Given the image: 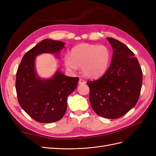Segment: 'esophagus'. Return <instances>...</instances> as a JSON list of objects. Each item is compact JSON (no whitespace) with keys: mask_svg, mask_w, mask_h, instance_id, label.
<instances>
[{"mask_svg":"<svg viewBox=\"0 0 156 156\" xmlns=\"http://www.w3.org/2000/svg\"><path fill=\"white\" fill-rule=\"evenodd\" d=\"M78 83H79V84H84V83H86V82L84 81L83 79H80Z\"/></svg>","mask_w":156,"mask_h":156,"instance_id":"esophagus-1","label":"esophagus"}]
</instances>
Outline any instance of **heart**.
<instances>
[{
	"instance_id": "b5f03b06",
	"label": "heart",
	"mask_w": 156,
	"mask_h": 156,
	"mask_svg": "<svg viewBox=\"0 0 156 156\" xmlns=\"http://www.w3.org/2000/svg\"><path fill=\"white\" fill-rule=\"evenodd\" d=\"M65 65L70 70L82 68L86 77L96 78L107 71L111 61V53L104 45L81 43L73 47L70 56L66 55Z\"/></svg>"
}]
</instances>
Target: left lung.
I'll list each match as a JSON object with an SVG mask.
<instances>
[{
	"mask_svg": "<svg viewBox=\"0 0 156 156\" xmlns=\"http://www.w3.org/2000/svg\"><path fill=\"white\" fill-rule=\"evenodd\" d=\"M106 39L113 49L110 65L103 76L87 84L94 112L101 117L115 119L125 115L139 101L142 72L129 48L116 39Z\"/></svg>",
	"mask_w": 156,
	"mask_h": 156,
	"instance_id": "left-lung-1",
	"label": "left lung"
}]
</instances>
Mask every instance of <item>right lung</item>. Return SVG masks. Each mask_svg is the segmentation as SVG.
Returning <instances> with one entry per match:
<instances>
[{"label":"right lung","instance_id":"obj_1","mask_svg":"<svg viewBox=\"0 0 156 156\" xmlns=\"http://www.w3.org/2000/svg\"><path fill=\"white\" fill-rule=\"evenodd\" d=\"M65 42L44 39L27 52L16 73V89L22 109L40 123L57 122L67 108V97L77 87L79 78L70 77L57 69L50 78L38 76L35 68L36 57L52 53L60 57Z\"/></svg>","mask_w":156,"mask_h":156}]
</instances>
